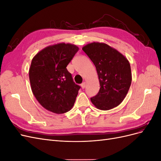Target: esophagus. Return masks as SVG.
I'll return each instance as SVG.
<instances>
[{
	"label": "esophagus",
	"instance_id": "obj_1",
	"mask_svg": "<svg viewBox=\"0 0 161 161\" xmlns=\"http://www.w3.org/2000/svg\"><path fill=\"white\" fill-rule=\"evenodd\" d=\"M85 86H86V82H83L81 84V87L82 89H85Z\"/></svg>",
	"mask_w": 161,
	"mask_h": 161
}]
</instances>
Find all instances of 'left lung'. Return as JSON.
Wrapping results in <instances>:
<instances>
[{"mask_svg":"<svg viewBox=\"0 0 161 161\" xmlns=\"http://www.w3.org/2000/svg\"><path fill=\"white\" fill-rule=\"evenodd\" d=\"M96 67L100 89L91 98L97 109L109 110L119 105L131 82L130 64L125 57L106 43L93 42L82 47Z\"/></svg>","mask_w":161,"mask_h":161,"instance_id":"obj_1","label":"left lung"}]
</instances>
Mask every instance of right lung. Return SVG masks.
<instances>
[{
    "label": "right lung",
    "mask_w": 161,
    "mask_h": 161,
    "mask_svg": "<svg viewBox=\"0 0 161 161\" xmlns=\"http://www.w3.org/2000/svg\"><path fill=\"white\" fill-rule=\"evenodd\" d=\"M79 47L70 43L48 46L33 57L29 71L31 90L42 106L53 113L69 111L80 86L73 81L66 66Z\"/></svg>",
    "instance_id": "1"
}]
</instances>
